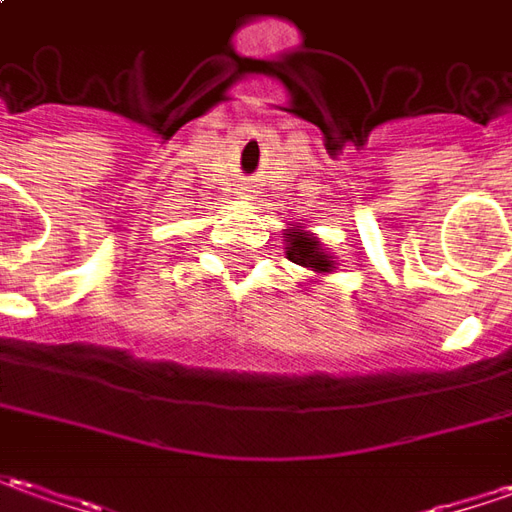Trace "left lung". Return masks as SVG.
<instances>
[{
    "label": "left lung",
    "instance_id": "left-lung-1",
    "mask_svg": "<svg viewBox=\"0 0 512 512\" xmlns=\"http://www.w3.org/2000/svg\"><path fill=\"white\" fill-rule=\"evenodd\" d=\"M285 238V255L291 263H297L302 269L314 271V277H325V274H333L336 271V260H333V252H328L322 241L316 238L314 232H308L305 227H291L283 232Z\"/></svg>",
    "mask_w": 512,
    "mask_h": 512
}]
</instances>
